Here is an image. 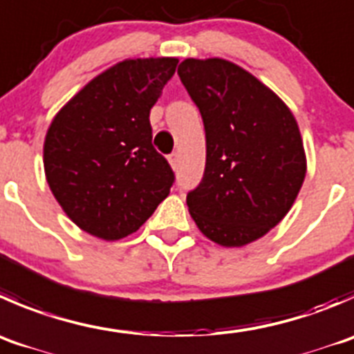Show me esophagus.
<instances>
[{
    "label": "esophagus",
    "instance_id": "esophagus-1",
    "mask_svg": "<svg viewBox=\"0 0 354 354\" xmlns=\"http://www.w3.org/2000/svg\"><path fill=\"white\" fill-rule=\"evenodd\" d=\"M167 160H169L171 167H173V169H176L178 164H180V156H178V153L174 152V153H171L169 157H167Z\"/></svg>",
    "mask_w": 354,
    "mask_h": 354
}]
</instances>
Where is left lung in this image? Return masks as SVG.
Wrapping results in <instances>:
<instances>
[{
	"label": "left lung",
	"instance_id": "1",
	"mask_svg": "<svg viewBox=\"0 0 354 354\" xmlns=\"http://www.w3.org/2000/svg\"><path fill=\"white\" fill-rule=\"evenodd\" d=\"M178 75L205 129L204 178L187 195L195 225L212 242L242 247L292 207L306 153L290 109L245 68L223 58H187Z\"/></svg>",
	"mask_w": 354,
	"mask_h": 354
}]
</instances>
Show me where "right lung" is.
<instances>
[{"instance_id":"obj_1","label":"right lung","mask_w":354,"mask_h":354,"mask_svg":"<svg viewBox=\"0 0 354 354\" xmlns=\"http://www.w3.org/2000/svg\"><path fill=\"white\" fill-rule=\"evenodd\" d=\"M178 58H128L58 111L44 138L46 181L65 214L102 240L140 228L169 195L174 173L153 149L150 109Z\"/></svg>"}]
</instances>
